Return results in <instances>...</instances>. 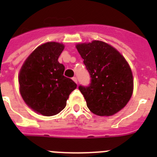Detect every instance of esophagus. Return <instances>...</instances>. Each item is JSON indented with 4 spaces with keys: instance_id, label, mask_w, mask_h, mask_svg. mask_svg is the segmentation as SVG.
I'll list each match as a JSON object with an SVG mask.
<instances>
[{
    "instance_id": "obj_1",
    "label": "esophagus",
    "mask_w": 157,
    "mask_h": 157,
    "mask_svg": "<svg viewBox=\"0 0 157 157\" xmlns=\"http://www.w3.org/2000/svg\"><path fill=\"white\" fill-rule=\"evenodd\" d=\"M72 79H73V81H74L75 82H76V83L78 82V79H77V78H76V77H73V78H72Z\"/></svg>"
}]
</instances>
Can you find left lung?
<instances>
[{
    "instance_id": "obj_1",
    "label": "left lung",
    "mask_w": 157,
    "mask_h": 157,
    "mask_svg": "<svg viewBox=\"0 0 157 157\" xmlns=\"http://www.w3.org/2000/svg\"><path fill=\"white\" fill-rule=\"evenodd\" d=\"M91 78L88 86H79L88 109L100 116H113L126 106L133 94L134 80L125 58L101 41L76 45Z\"/></svg>"
}]
</instances>
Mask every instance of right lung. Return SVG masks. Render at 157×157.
<instances>
[{"mask_svg": "<svg viewBox=\"0 0 157 157\" xmlns=\"http://www.w3.org/2000/svg\"><path fill=\"white\" fill-rule=\"evenodd\" d=\"M61 43L46 42L35 48L25 60L19 74V91L25 103L42 116L58 114L77 85L63 75L64 66L58 58Z\"/></svg>", "mask_w": 157, "mask_h": 157, "instance_id": "1", "label": "right lung"}]
</instances>
